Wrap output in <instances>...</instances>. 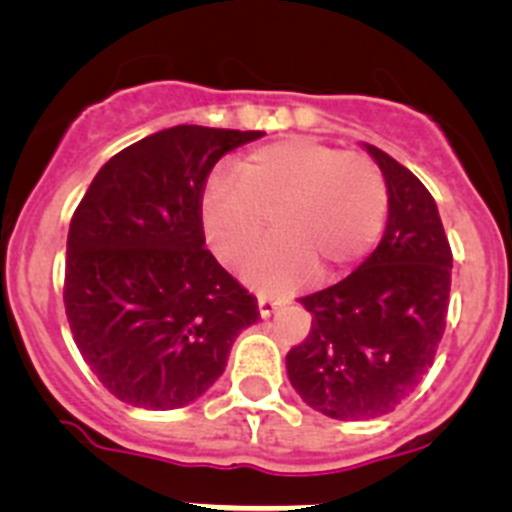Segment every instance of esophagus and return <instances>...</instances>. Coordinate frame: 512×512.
Returning a JSON list of instances; mask_svg holds the SVG:
<instances>
[{"label":"esophagus","instance_id":"34e87169","mask_svg":"<svg viewBox=\"0 0 512 512\" xmlns=\"http://www.w3.org/2000/svg\"><path fill=\"white\" fill-rule=\"evenodd\" d=\"M257 306H260L262 319H267V316L278 308V301H275L273 296H265V293H262V296H257Z\"/></svg>","mask_w":512,"mask_h":512}]
</instances>
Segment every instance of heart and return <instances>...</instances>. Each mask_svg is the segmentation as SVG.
I'll list each match as a JSON object with an SVG mask.
<instances>
[{
  "instance_id": "1",
  "label": "heart",
  "mask_w": 512,
  "mask_h": 512,
  "mask_svg": "<svg viewBox=\"0 0 512 512\" xmlns=\"http://www.w3.org/2000/svg\"><path fill=\"white\" fill-rule=\"evenodd\" d=\"M388 209L375 160L308 137L257 147L237 176H211L201 199L209 245L229 265L260 245L273 219L280 234L245 265V278L273 293L306 283L316 267L321 278L349 270L375 247Z\"/></svg>"
}]
</instances>
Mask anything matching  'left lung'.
Masks as SVG:
<instances>
[{
	"label": "left lung",
	"mask_w": 512,
	"mask_h": 512,
	"mask_svg": "<svg viewBox=\"0 0 512 512\" xmlns=\"http://www.w3.org/2000/svg\"><path fill=\"white\" fill-rule=\"evenodd\" d=\"M367 153L390 191L382 242L352 275L298 298L311 329L285 357L296 393L336 421L395 411L434 365L449 311L451 247L434 196L380 147Z\"/></svg>",
	"instance_id": "1"
}]
</instances>
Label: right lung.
Here are the masks:
<instances>
[{"label": "right lung", "instance_id": "add662e5", "mask_svg": "<svg viewBox=\"0 0 512 512\" xmlns=\"http://www.w3.org/2000/svg\"><path fill=\"white\" fill-rule=\"evenodd\" d=\"M262 132L178 124L96 173L68 229L73 342L122 403L170 411L219 380L257 298L206 250L201 199L224 153Z\"/></svg>", "mask_w": 512, "mask_h": 512}]
</instances>
